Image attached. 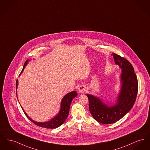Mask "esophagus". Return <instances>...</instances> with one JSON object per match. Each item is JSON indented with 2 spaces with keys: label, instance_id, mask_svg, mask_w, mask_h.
Listing matches in <instances>:
<instances>
[{
  "label": "esophagus",
  "instance_id": "1",
  "mask_svg": "<svg viewBox=\"0 0 150 150\" xmlns=\"http://www.w3.org/2000/svg\"><path fill=\"white\" fill-rule=\"evenodd\" d=\"M78 91H79V93H84L86 91V88L84 86H80L79 87Z\"/></svg>",
  "mask_w": 150,
  "mask_h": 150
}]
</instances>
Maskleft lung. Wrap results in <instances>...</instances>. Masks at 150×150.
Wrapping results in <instances>:
<instances>
[{
	"label": "left lung",
	"instance_id": "8db88e82",
	"mask_svg": "<svg viewBox=\"0 0 150 150\" xmlns=\"http://www.w3.org/2000/svg\"><path fill=\"white\" fill-rule=\"evenodd\" d=\"M115 63L121 69V87L117 99L112 105L104 103L99 97L87 94L89 109L97 122L103 124L115 123L126 115L134 105L138 93V84L132 64L121 56L112 53Z\"/></svg>",
	"mask_w": 150,
	"mask_h": 150
}]
</instances>
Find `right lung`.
<instances>
[{
	"mask_svg": "<svg viewBox=\"0 0 150 150\" xmlns=\"http://www.w3.org/2000/svg\"><path fill=\"white\" fill-rule=\"evenodd\" d=\"M29 61V59L26 61L25 62L24 65L23 66V70L21 71L20 75L22 74L23 71L24 70L25 67H26L27 64L28 63V62ZM18 80H16V95H17V98L18 97V94H17V89H18ZM78 96V93H76V91H72L70 93L66 94L64 97H63L61 103V107H60V110L59 113L56 115L54 117H53L52 119L50 120L46 121V122H36L35 121L33 120L31 118H30L24 110L23 109L24 113L27 115V117L33 122L35 123L36 125L42 127H45L46 129H55L62 125L65 120H66L67 117H68L69 114V110H70V105L72 99L74 97H76Z\"/></svg>",
	"mask_w": 150,
	"mask_h": 150,
	"instance_id": "obj_1",
	"label": "right lung"
}]
</instances>
